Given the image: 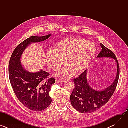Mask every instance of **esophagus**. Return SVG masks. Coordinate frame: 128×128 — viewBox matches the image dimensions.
Returning a JSON list of instances; mask_svg holds the SVG:
<instances>
[{
	"label": "esophagus",
	"instance_id": "obj_1",
	"mask_svg": "<svg viewBox=\"0 0 128 128\" xmlns=\"http://www.w3.org/2000/svg\"><path fill=\"white\" fill-rule=\"evenodd\" d=\"M56 82H57V83H59V82H63L64 81H63V80H60V79H58V78H57V79H56Z\"/></svg>",
	"mask_w": 128,
	"mask_h": 128
}]
</instances>
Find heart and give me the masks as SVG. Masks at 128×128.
I'll list each match as a JSON object with an SVG mask.
<instances>
[{"mask_svg":"<svg viewBox=\"0 0 128 128\" xmlns=\"http://www.w3.org/2000/svg\"><path fill=\"white\" fill-rule=\"evenodd\" d=\"M97 51L96 44L81 38H70L56 43L46 54V61L49 68L56 71L59 69L65 60L67 65L54 74L67 78L82 73L89 66Z\"/></svg>","mask_w":128,"mask_h":128,"instance_id":"obj_1","label":"heart"}]
</instances>
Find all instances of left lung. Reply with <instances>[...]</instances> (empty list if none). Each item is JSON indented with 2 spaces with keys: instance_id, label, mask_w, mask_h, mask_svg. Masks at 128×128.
<instances>
[{
  "instance_id": "1",
  "label": "left lung",
  "mask_w": 128,
  "mask_h": 128,
  "mask_svg": "<svg viewBox=\"0 0 128 128\" xmlns=\"http://www.w3.org/2000/svg\"><path fill=\"white\" fill-rule=\"evenodd\" d=\"M102 50L97 58H109L116 63V74L114 82L109 86L102 90H95L91 88L87 80V70H84L78 78H74V88L70 95L72 106L76 110L83 114L93 112L106 104L113 95L118 84L120 67L114 54L100 44Z\"/></svg>"
}]
</instances>
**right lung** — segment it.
I'll return each instance as SVG.
<instances>
[{
    "label": "right lung",
    "mask_w": 128,
    "mask_h": 128,
    "mask_svg": "<svg viewBox=\"0 0 128 128\" xmlns=\"http://www.w3.org/2000/svg\"><path fill=\"white\" fill-rule=\"evenodd\" d=\"M50 35L30 36L15 48L9 62V78L14 92L21 103L33 111L43 110L50 104L52 98L48 94L55 80L47 79L49 74L42 69L36 72L28 71L23 68L20 59L30 44L44 41Z\"/></svg>",
    "instance_id": "obj_1"
}]
</instances>
